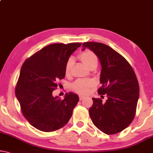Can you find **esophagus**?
Here are the masks:
<instances>
[{"label": "esophagus", "instance_id": "1", "mask_svg": "<svg viewBox=\"0 0 153 153\" xmlns=\"http://www.w3.org/2000/svg\"><path fill=\"white\" fill-rule=\"evenodd\" d=\"M79 100H82L83 99V98H85L84 96H81V95H80V96H79Z\"/></svg>", "mask_w": 153, "mask_h": 153}]
</instances>
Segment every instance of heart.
Listing matches in <instances>:
<instances>
[{"instance_id": "b5f03b06", "label": "heart", "mask_w": 153, "mask_h": 153, "mask_svg": "<svg viewBox=\"0 0 153 153\" xmlns=\"http://www.w3.org/2000/svg\"><path fill=\"white\" fill-rule=\"evenodd\" d=\"M79 58L90 70L96 69L98 64V56L92 51L89 49L85 50L80 53ZM72 65H73V59L72 58H69L65 64V73L67 76L70 74ZM94 85L95 82L91 79H78L72 83V89L75 92L80 94H85Z\"/></svg>"}]
</instances>
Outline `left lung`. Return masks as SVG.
Returning <instances> with one entry per match:
<instances>
[{
    "label": "left lung",
    "instance_id": "1",
    "mask_svg": "<svg viewBox=\"0 0 153 153\" xmlns=\"http://www.w3.org/2000/svg\"><path fill=\"white\" fill-rule=\"evenodd\" d=\"M85 48L96 53L101 63L98 95L107 100L93 98L89 114L93 124L102 132L114 135L128 127L135 116L140 95L139 83L127 60L111 47L98 42H84Z\"/></svg>",
    "mask_w": 153,
    "mask_h": 153
}]
</instances>
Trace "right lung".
<instances>
[{
	"label": "right lung",
	"instance_id": "1",
	"mask_svg": "<svg viewBox=\"0 0 153 153\" xmlns=\"http://www.w3.org/2000/svg\"><path fill=\"white\" fill-rule=\"evenodd\" d=\"M81 43L52 44L23 63L16 86L21 111L31 125L44 132L62 128L70 120L79 96L66 93L64 99L53 96L57 81L65 77V64Z\"/></svg>",
	"mask_w": 153,
	"mask_h": 153
}]
</instances>
